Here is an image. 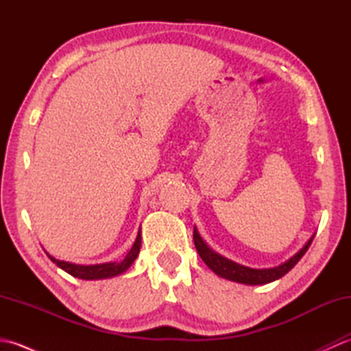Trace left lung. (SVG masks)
I'll return each instance as SVG.
<instances>
[{"mask_svg":"<svg viewBox=\"0 0 351 351\" xmlns=\"http://www.w3.org/2000/svg\"><path fill=\"white\" fill-rule=\"evenodd\" d=\"M193 240H195V245L197 249L199 256L202 258L204 263L211 268V270L219 274L220 278H225L229 280H234L238 283H245V285H265V283H270L273 280L280 279L282 276H285L291 268H293L302 256L306 253L309 249V245L314 240V235L309 238V241L303 245V247L295 253L294 256H291L285 263L273 267V268H250V267H244L234 263L225 256L219 255L214 250L208 247V244L202 240V237L199 235L197 229L195 228V232H193Z\"/></svg>","mask_w":351,"mask_h":351,"instance_id":"obj_1","label":"left lung"}]
</instances>
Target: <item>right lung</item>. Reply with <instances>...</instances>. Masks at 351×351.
I'll list each match as a JSON object with an SVG mask.
<instances>
[{
	"label": "right lung",
	"instance_id": "obj_1",
	"mask_svg": "<svg viewBox=\"0 0 351 351\" xmlns=\"http://www.w3.org/2000/svg\"><path fill=\"white\" fill-rule=\"evenodd\" d=\"M140 245H141V234L138 230L136 241H134L131 250L128 252V255L125 256L123 261L121 263H106V264H95V265H80V264H72V263H66V261H58L56 258H52L51 255L49 259L64 270L66 273H69L73 278L78 279H86V280H95V279H107V278H114V276H119L125 273L128 268L132 265L134 261H136L138 252H140Z\"/></svg>",
	"mask_w": 351,
	"mask_h": 351
}]
</instances>
